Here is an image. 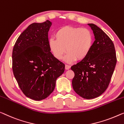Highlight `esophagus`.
Returning <instances> with one entry per match:
<instances>
[{"instance_id":"34e87169","label":"esophagus","mask_w":124,"mask_h":124,"mask_svg":"<svg viewBox=\"0 0 124 124\" xmlns=\"http://www.w3.org/2000/svg\"><path fill=\"white\" fill-rule=\"evenodd\" d=\"M70 68H71V66H70L67 65V64H66V65H65V69L66 70H69Z\"/></svg>"}]
</instances>
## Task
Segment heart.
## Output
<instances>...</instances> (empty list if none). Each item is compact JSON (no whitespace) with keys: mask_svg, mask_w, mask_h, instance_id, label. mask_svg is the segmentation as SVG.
Segmentation results:
<instances>
[{"mask_svg":"<svg viewBox=\"0 0 124 124\" xmlns=\"http://www.w3.org/2000/svg\"><path fill=\"white\" fill-rule=\"evenodd\" d=\"M55 38L51 39L49 47L53 56L61 60L67 52L64 60L71 63L75 60L80 61L87 58L91 50L93 37L88 29L66 26L59 29L55 33Z\"/></svg>","mask_w":124,"mask_h":124,"instance_id":"b5f03b06","label":"heart"}]
</instances>
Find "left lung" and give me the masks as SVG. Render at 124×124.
Listing matches in <instances>:
<instances>
[{"label":"left lung","mask_w":124,"mask_h":124,"mask_svg":"<svg viewBox=\"0 0 124 124\" xmlns=\"http://www.w3.org/2000/svg\"><path fill=\"white\" fill-rule=\"evenodd\" d=\"M88 25L95 40L85 60L71 68L75 73L72 82L74 91L84 99H92L102 95L108 87L117 60L114 44L109 37L94 24Z\"/></svg>","instance_id":"obj_1"}]
</instances>
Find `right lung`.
Segmentation results:
<instances>
[{
    "label": "right lung",
    "instance_id": "right-lung-1",
    "mask_svg": "<svg viewBox=\"0 0 124 124\" xmlns=\"http://www.w3.org/2000/svg\"><path fill=\"white\" fill-rule=\"evenodd\" d=\"M52 22L33 23L22 32L14 44L12 68L18 85L27 97L36 101L53 91L57 78L65 65L51 52L48 33Z\"/></svg>",
    "mask_w": 124,
    "mask_h": 124
}]
</instances>
